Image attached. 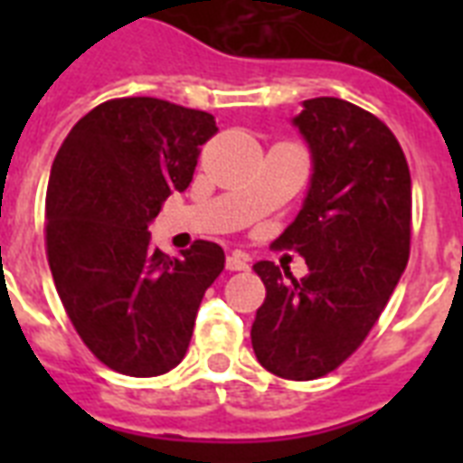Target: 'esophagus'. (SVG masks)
Masks as SVG:
<instances>
[{"mask_svg":"<svg viewBox=\"0 0 463 463\" xmlns=\"http://www.w3.org/2000/svg\"><path fill=\"white\" fill-rule=\"evenodd\" d=\"M247 267H250V264H247V260L238 252H232L231 257L225 260V269H228V271H247Z\"/></svg>","mask_w":463,"mask_h":463,"instance_id":"obj_1","label":"esophagus"}]
</instances>
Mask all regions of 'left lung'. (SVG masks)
<instances>
[{"instance_id":"1","label":"left lung","mask_w":463,"mask_h":463,"mask_svg":"<svg viewBox=\"0 0 463 463\" xmlns=\"http://www.w3.org/2000/svg\"><path fill=\"white\" fill-rule=\"evenodd\" d=\"M293 122L312 151V182L274 242L303 254L300 281L257 261L267 288L252 324L261 367L307 382L336 370L365 341L411 252V173L382 119L341 98H312Z\"/></svg>"}]
</instances>
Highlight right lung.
Masks as SVG:
<instances>
[{"label": "right lung", "mask_w": 463, "mask_h": 463, "mask_svg": "<svg viewBox=\"0 0 463 463\" xmlns=\"http://www.w3.org/2000/svg\"><path fill=\"white\" fill-rule=\"evenodd\" d=\"M216 132L209 112L115 98L83 115L54 156L45 202L54 288L76 334L115 373L156 377L180 365L203 293L223 271L216 242L167 257L148 232Z\"/></svg>", "instance_id": "right-lung-1"}]
</instances>
